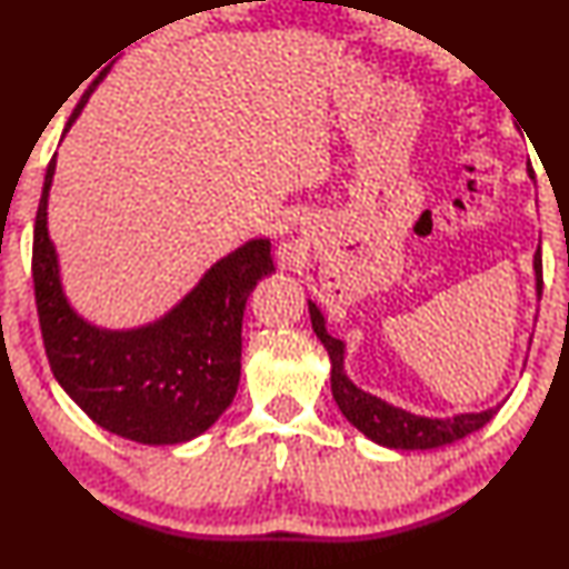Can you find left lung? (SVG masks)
I'll return each instance as SVG.
<instances>
[{
	"mask_svg": "<svg viewBox=\"0 0 569 569\" xmlns=\"http://www.w3.org/2000/svg\"><path fill=\"white\" fill-rule=\"evenodd\" d=\"M533 271H536V295L541 298V251L533 256ZM310 323H313L316 337L321 339L331 360V393L341 415L355 425L365 438H370L378 446L393 448V450H430L442 448L450 442L466 438V435L477 432L485 427L489 419L497 415V409L485 411H466V415L456 417H419L411 415L407 409L393 407L378 396H372L362 388H357L345 372V341L331 337L326 331V318L321 310L316 308L313 300H308Z\"/></svg>",
	"mask_w": 569,
	"mask_h": 569,
	"instance_id": "1",
	"label": "left lung"
}]
</instances>
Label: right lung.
<instances>
[{
    "mask_svg": "<svg viewBox=\"0 0 569 569\" xmlns=\"http://www.w3.org/2000/svg\"><path fill=\"white\" fill-rule=\"evenodd\" d=\"M100 80L80 98L64 134ZM53 170L57 154L46 168L33 230L36 308L53 378L92 422L119 438L144 446L199 438L236 399L246 300L274 271L269 238L248 240L212 263L158 321L100 329L77 313L61 284L49 238Z\"/></svg>",
    "mask_w": 569,
    "mask_h": 569,
    "instance_id": "1",
    "label": "right lung"
}]
</instances>
